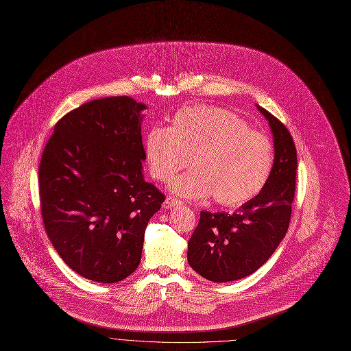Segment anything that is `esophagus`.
Returning <instances> with one entry per match:
<instances>
[{
  "label": "esophagus",
  "mask_w": 351,
  "mask_h": 351,
  "mask_svg": "<svg viewBox=\"0 0 351 351\" xmlns=\"http://www.w3.org/2000/svg\"><path fill=\"white\" fill-rule=\"evenodd\" d=\"M164 208H167V209H169V208H173V206H178V205H182V199H179V198H175V197H172V195H169L165 201H164Z\"/></svg>",
  "instance_id": "obj_1"
}]
</instances>
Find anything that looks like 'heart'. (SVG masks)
Masks as SVG:
<instances>
[{"label": "heart", "instance_id": "1", "mask_svg": "<svg viewBox=\"0 0 351 351\" xmlns=\"http://www.w3.org/2000/svg\"><path fill=\"white\" fill-rule=\"evenodd\" d=\"M152 176L172 190L199 199L213 194L221 205H241L266 186L274 165L270 139L232 111L215 106H190L175 112L171 127L154 125L145 138Z\"/></svg>", "mask_w": 351, "mask_h": 351}]
</instances>
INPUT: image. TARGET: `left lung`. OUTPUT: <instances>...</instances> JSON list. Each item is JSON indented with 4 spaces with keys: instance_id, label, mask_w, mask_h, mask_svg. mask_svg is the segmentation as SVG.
Wrapping results in <instances>:
<instances>
[{
    "instance_id": "1",
    "label": "left lung",
    "mask_w": 351,
    "mask_h": 351,
    "mask_svg": "<svg viewBox=\"0 0 351 351\" xmlns=\"http://www.w3.org/2000/svg\"><path fill=\"white\" fill-rule=\"evenodd\" d=\"M274 136V165L261 193L232 213H199L189 240L187 261L194 271L213 282L244 278L263 266L277 250L291 220L298 157L288 128L258 106Z\"/></svg>"
}]
</instances>
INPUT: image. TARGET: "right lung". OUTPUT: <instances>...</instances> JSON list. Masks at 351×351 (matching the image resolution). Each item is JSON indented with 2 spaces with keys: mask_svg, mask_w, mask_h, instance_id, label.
<instances>
[{
  "mask_svg": "<svg viewBox=\"0 0 351 351\" xmlns=\"http://www.w3.org/2000/svg\"><path fill=\"white\" fill-rule=\"evenodd\" d=\"M145 108L130 96L86 101L56 123L41 157L47 234L71 270L96 282L138 269L147 223L165 201L142 173Z\"/></svg>",
  "mask_w": 351,
  "mask_h": 351,
  "instance_id": "obj_1",
  "label": "right lung"
}]
</instances>
